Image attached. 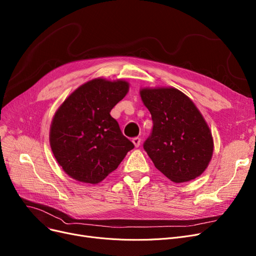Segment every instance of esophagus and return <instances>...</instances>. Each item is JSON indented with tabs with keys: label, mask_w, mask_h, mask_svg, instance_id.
I'll return each mask as SVG.
<instances>
[{
	"label": "esophagus",
	"mask_w": 256,
	"mask_h": 256,
	"mask_svg": "<svg viewBox=\"0 0 256 256\" xmlns=\"http://www.w3.org/2000/svg\"><path fill=\"white\" fill-rule=\"evenodd\" d=\"M132 143H134V146H136V148H138L139 146H140V142H141V139L139 138V137H135V138H132Z\"/></svg>",
	"instance_id": "34e87169"
}]
</instances>
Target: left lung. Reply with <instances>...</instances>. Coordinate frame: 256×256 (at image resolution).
<instances>
[{
    "mask_svg": "<svg viewBox=\"0 0 256 256\" xmlns=\"http://www.w3.org/2000/svg\"><path fill=\"white\" fill-rule=\"evenodd\" d=\"M140 96L154 124L143 148L156 168L174 183L201 176L212 157L214 139L194 104L174 88H146Z\"/></svg>",
    "mask_w": 256,
    "mask_h": 256,
    "instance_id": "8db88e82",
    "label": "left lung"
}]
</instances>
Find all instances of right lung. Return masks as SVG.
Masks as SVG:
<instances>
[{
    "mask_svg": "<svg viewBox=\"0 0 256 256\" xmlns=\"http://www.w3.org/2000/svg\"><path fill=\"white\" fill-rule=\"evenodd\" d=\"M128 92L126 80L95 78L77 88L58 108L50 146L64 172L76 181L102 182L134 148L110 115Z\"/></svg>",
    "mask_w": 256,
    "mask_h": 256,
    "instance_id": "obj_1",
    "label": "right lung"
}]
</instances>
